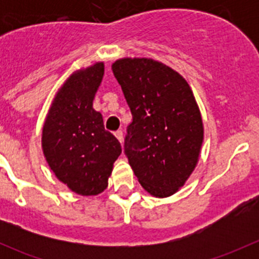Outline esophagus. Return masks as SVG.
Wrapping results in <instances>:
<instances>
[{
  "label": "esophagus",
  "instance_id": "esophagus-1",
  "mask_svg": "<svg viewBox=\"0 0 259 259\" xmlns=\"http://www.w3.org/2000/svg\"><path fill=\"white\" fill-rule=\"evenodd\" d=\"M115 137L117 138V140H119L120 143H122V137H124V135H122L121 130H117V132H115Z\"/></svg>",
  "mask_w": 259,
  "mask_h": 259
}]
</instances>
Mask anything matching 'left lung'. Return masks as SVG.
Returning <instances> with one entry per match:
<instances>
[{"mask_svg": "<svg viewBox=\"0 0 259 259\" xmlns=\"http://www.w3.org/2000/svg\"><path fill=\"white\" fill-rule=\"evenodd\" d=\"M133 115L125 154L142 187L170 197L197 166L204 138L198 104L187 80L153 59L116 60L111 66Z\"/></svg>", "mask_w": 259, "mask_h": 259, "instance_id": "obj_1", "label": "left lung"}]
</instances>
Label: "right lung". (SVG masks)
<instances>
[{"label":"right lung","mask_w":259,"mask_h":259,"mask_svg":"<svg viewBox=\"0 0 259 259\" xmlns=\"http://www.w3.org/2000/svg\"><path fill=\"white\" fill-rule=\"evenodd\" d=\"M104 62L70 75L52 100L42 127V151L56 178L80 195H98L121 154L119 140L105 130L93 101Z\"/></svg>","instance_id":"right-lung-1"}]
</instances>
